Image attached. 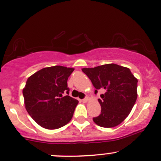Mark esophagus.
<instances>
[{"mask_svg": "<svg viewBox=\"0 0 161 161\" xmlns=\"http://www.w3.org/2000/svg\"><path fill=\"white\" fill-rule=\"evenodd\" d=\"M88 101V97H86L84 99H82V102L83 103H87Z\"/></svg>", "mask_w": 161, "mask_h": 161, "instance_id": "esophagus-1", "label": "esophagus"}]
</instances>
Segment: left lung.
<instances>
[{
    "label": "left lung",
    "instance_id": "left-lung-1",
    "mask_svg": "<svg viewBox=\"0 0 161 161\" xmlns=\"http://www.w3.org/2000/svg\"><path fill=\"white\" fill-rule=\"evenodd\" d=\"M97 90L104 89L105 93L98 99L101 113L93 119L102 127H114L128 116L137 98L138 80L127 67L109 64L93 68H82Z\"/></svg>",
    "mask_w": 161,
    "mask_h": 161
}]
</instances>
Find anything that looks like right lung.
Here are the masks:
<instances>
[{"mask_svg": "<svg viewBox=\"0 0 161 161\" xmlns=\"http://www.w3.org/2000/svg\"><path fill=\"white\" fill-rule=\"evenodd\" d=\"M73 70L63 66L45 67L27 80L22 91L25 109L43 128H60L72 119L79 103L68 95L67 79Z\"/></svg>", "mask_w": 161, "mask_h": 161, "instance_id": "right-lung-1", "label": "right lung"}]
</instances>
